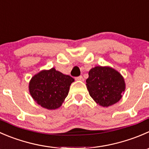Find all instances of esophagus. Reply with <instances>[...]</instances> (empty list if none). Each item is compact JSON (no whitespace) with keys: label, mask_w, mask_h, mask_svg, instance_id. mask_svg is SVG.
Returning <instances> with one entry per match:
<instances>
[{"label":"esophagus","mask_w":149,"mask_h":149,"mask_svg":"<svg viewBox=\"0 0 149 149\" xmlns=\"http://www.w3.org/2000/svg\"><path fill=\"white\" fill-rule=\"evenodd\" d=\"M75 79H76V80H79V81H83L84 80V79H83V77H82V75H80V76H79V77H77L75 78Z\"/></svg>","instance_id":"1"}]
</instances>
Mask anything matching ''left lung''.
I'll return each instance as SVG.
<instances>
[{"label": "left lung", "mask_w": 149, "mask_h": 149, "mask_svg": "<svg viewBox=\"0 0 149 149\" xmlns=\"http://www.w3.org/2000/svg\"><path fill=\"white\" fill-rule=\"evenodd\" d=\"M86 86L96 104L108 107L118 102L125 90L123 77L110 67L97 66L88 72Z\"/></svg>", "instance_id": "left-lung-1"}]
</instances>
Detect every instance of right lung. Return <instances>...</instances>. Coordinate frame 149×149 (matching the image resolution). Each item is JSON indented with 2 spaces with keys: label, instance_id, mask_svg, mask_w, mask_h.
I'll use <instances>...</instances> for the list:
<instances>
[{
  "label": "right lung",
  "instance_id": "obj_1",
  "mask_svg": "<svg viewBox=\"0 0 149 149\" xmlns=\"http://www.w3.org/2000/svg\"><path fill=\"white\" fill-rule=\"evenodd\" d=\"M74 81V78L56 71L55 68L42 70L31 79L29 93L34 101L43 108L56 109L64 101Z\"/></svg>",
  "mask_w": 149,
  "mask_h": 149
}]
</instances>
